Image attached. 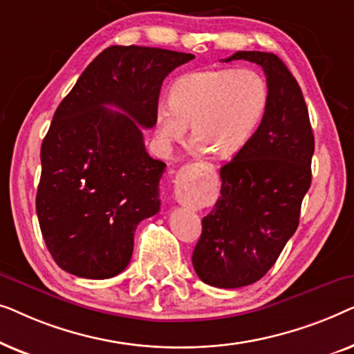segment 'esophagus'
Wrapping results in <instances>:
<instances>
[{
	"instance_id": "obj_1",
	"label": "esophagus",
	"mask_w": 354,
	"mask_h": 354,
	"mask_svg": "<svg viewBox=\"0 0 354 354\" xmlns=\"http://www.w3.org/2000/svg\"><path fill=\"white\" fill-rule=\"evenodd\" d=\"M205 190L200 183L192 178H182L176 183V200L183 206H193L205 200Z\"/></svg>"
}]
</instances>
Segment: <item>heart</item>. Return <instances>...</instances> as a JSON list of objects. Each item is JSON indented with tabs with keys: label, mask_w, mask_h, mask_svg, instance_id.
<instances>
[{
	"label": "heart",
	"mask_w": 354,
	"mask_h": 354,
	"mask_svg": "<svg viewBox=\"0 0 354 354\" xmlns=\"http://www.w3.org/2000/svg\"><path fill=\"white\" fill-rule=\"evenodd\" d=\"M268 84L253 69L193 72L176 82L159 104L154 130L162 143L182 142L192 124L196 153L229 158L248 143L268 106Z\"/></svg>",
	"instance_id": "1"
}]
</instances>
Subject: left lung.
I'll return each mask as SVG.
<instances>
[{
	"instance_id": "1",
	"label": "left lung",
	"mask_w": 354,
	"mask_h": 354,
	"mask_svg": "<svg viewBox=\"0 0 354 354\" xmlns=\"http://www.w3.org/2000/svg\"><path fill=\"white\" fill-rule=\"evenodd\" d=\"M263 67L268 106L259 127L221 167V196L203 217L192 263L203 282L240 288L264 277L298 227L311 187L314 135L301 88L272 53L236 51Z\"/></svg>"
}]
</instances>
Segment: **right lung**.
Segmentation results:
<instances>
[{
	"label": "right lung",
	"instance_id": "add662e5",
	"mask_svg": "<svg viewBox=\"0 0 354 354\" xmlns=\"http://www.w3.org/2000/svg\"><path fill=\"white\" fill-rule=\"evenodd\" d=\"M193 57L109 46L57 106L41 143L37 216L62 270L101 280L129 266L135 229L161 206L166 169L145 149L142 127H154L162 80Z\"/></svg>",
	"mask_w": 354,
	"mask_h": 354
}]
</instances>
